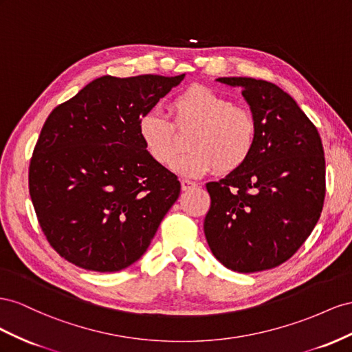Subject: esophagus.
<instances>
[{
	"instance_id": "esophagus-1",
	"label": "esophagus",
	"mask_w": 352,
	"mask_h": 352,
	"mask_svg": "<svg viewBox=\"0 0 352 352\" xmlns=\"http://www.w3.org/2000/svg\"><path fill=\"white\" fill-rule=\"evenodd\" d=\"M196 187V183L190 182V179H182V190H190Z\"/></svg>"
}]
</instances>
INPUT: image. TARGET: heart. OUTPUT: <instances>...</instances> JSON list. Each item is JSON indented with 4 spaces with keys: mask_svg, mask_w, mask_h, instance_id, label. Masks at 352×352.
I'll return each instance as SVG.
<instances>
[{
    "mask_svg": "<svg viewBox=\"0 0 352 352\" xmlns=\"http://www.w3.org/2000/svg\"><path fill=\"white\" fill-rule=\"evenodd\" d=\"M173 122L159 110H150L138 119V134L147 153L159 165L168 166L182 152L177 131L193 128L187 140L188 152L174 169L187 177H200L217 169L230 174L242 168L252 156L258 124L245 106L206 87H190L170 103Z\"/></svg>",
    "mask_w": 352,
    "mask_h": 352,
    "instance_id": "heart-1",
    "label": "heart"
}]
</instances>
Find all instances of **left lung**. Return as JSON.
<instances>
[{"label": "left lung", "instance_id": "8db88e82", "mask_svg": "<svg viewBox=\"0 0 352 352\" xmlns=\"http://www.w3.org/2000/svg\"><path fill=\"white\" fill-rule=\"evenodd\" d=\"M217 81L242 88L258 138L242 168L206 184L208 245L221 264L239 273L274 268L304 245L323 210V144L316 125L282 88L242 76Z\"/></svg>", "mask_w": 352, "mask_h": 352}]
</instances>
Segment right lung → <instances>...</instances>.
<instances>
[{
	"mask_svg": "<svg viewBox=\"0 0 352 352\" xmlns=\"http://www.w3.org/2000/svg\"><path fill=\"white\" fill-rule=\"evenodd\" d=\"M183 78L106 75L48 115L29 195L48 243L69 263L113 273L147 250L182 184L147 153L138 119Z\"/></svg>",
	"mask_w": 352,
	"mask_h": 352,
	"instance_id": "1",
	"label": "right lung"
}]
</instances>
